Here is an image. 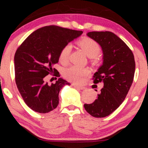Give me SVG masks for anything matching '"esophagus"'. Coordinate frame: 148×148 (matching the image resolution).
<instances>
[{
	"label": "esophagus",
	"mask_w": 148,
	"mask_h": 148,
	"mask_svg": "<svg viewBox=\"0 0 148 148\" xmlns=\"http://www.w3.org/2000/svg\"><path fill=\"white\" fill-rule=\"evenodd\" d=\"M73 86H74L75 88H77V89H82H82H85L84 86H79V85H76V84H73Z\"/></svg>",
	"instance_id": "obj_1"
}]
</instances>
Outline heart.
I'll list each match as a JSON object with an SVG mask.
<instances>
[{"label": "heart", "instance_id": "1", "mask_svg": "<svg viewBox=\"0 0 148 148\" xmlns=\"http://www.w3.org/2000/svg\"><path fill=\"white\" fill-rule=\"evenodd\" d=\"M77 45L79 46L90 58H95L101 51V46L95 40L89 37H84L77 41ZM71 52V46L66 44L64 46L59 53V60L62 63L68 62L69 56ZM89 74L88 69L71 66L66 69L64 71V76L69 81L74 83H81L85 77Z\"/></svg>", "mask_w": 148, "mask_h": 148}]
</instances>
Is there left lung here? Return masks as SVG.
Here are the masks:
<instances>
[{
	"instance_id": "8db88e82",
	"label": "left lung",
	"mask_w": 148,
	"mask_h": 148,
	"mask_svg": "<svg viewBox=\"0 0 148 148\" xmlns=\"http://www.w3.org/2000/svg\"><path fill=\"white\" fill-rule=\"evenodd\" d=\"M86 35L102 48L103 64L93 79L104 86L95 102L84 107L93 117H105L120 107L129 92L135 74V58L130 49L112 32L92 31Z\"/></svg>"
}]
</instances>
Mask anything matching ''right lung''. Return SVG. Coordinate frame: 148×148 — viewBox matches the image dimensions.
<instances>
[{
	"label": "right lung",
	"instance_id": "obj_1",
	"mask_svg": "<svg viewBox=\"0 0 148 148\" xmlns=\"http://www.w3.org/2000/svg\"><path fill=\"white\" fill-rule=\"evenodd\" d=\"M82 33L56 26H44L34 31L18 48L14 56L16 83L25 103L32 110L47 113L57 107L61 89L70 84L59 78L49 84L45 77L49 74L60 77L53 66L59 62L61 50Z\"/></svg>",
	"mask_w": 148,
	"mask_h": 148
}]
</instances>
